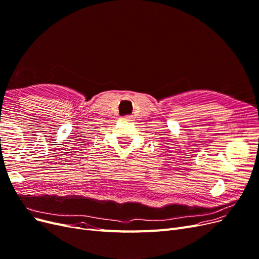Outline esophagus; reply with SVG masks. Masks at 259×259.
I'll return each instance as SVG.
<instances>
[{"mask_svg": "<svg viewBox=\"0 0 259 259\" xmlns=\"http://www.w3.org/2000/svg\"><path fill=\"white\" fill-rule=\"evenodd\" d=\"M122 118H123V119H125V120H129V121H131V120L133 119L131 115H126V116H123Z\"/></svg>", "mask_w": 259, "mask_h": 259, "instance_id": "1", "label": "esophagus"}]
</instances>
